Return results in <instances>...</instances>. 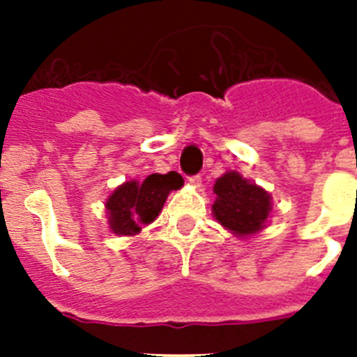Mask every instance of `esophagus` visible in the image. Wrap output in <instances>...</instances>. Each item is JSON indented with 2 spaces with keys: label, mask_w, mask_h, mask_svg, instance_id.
Here are the masks:
<instances>
[{
  "label": "esophagus",
  "mask_w": 357,
  "mask_h": 357,
  "mask_svg": "<svg viewBox=\"0 0 357 357\" xmlns=\"http://www.w3.org/2000/svg\"><path fill=\"white\" fill-rule=\"evenodd\" d=\"M189 184L193 185V188H202V176L200 175H195V176H189Z\"/></svg>",
  "instance_id": "obj_1"
}]
</instances>
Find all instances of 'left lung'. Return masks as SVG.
Listing matches in <instances>:
<instances>
[{
  "mask_svg": "<svg viewBox=\"0 0 357 357\" xmlns=\"http://www.w3.org/2000/svg\"><path fill=\"white\" fill-rule=\"evenodd\" d=\"M213 216L236 238H250L266 227L272 195L238 172H225L213 188Z\"/></svg>",
  "mask_w": 357,
  "mask_h": 357,
  "instance_id": "1",
  "label": "left lung"
}]
</instances>
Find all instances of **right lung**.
<instances>
[{"instance_id":"obj_1","label":"right lung","mask_w":357,"mask_h":357,"mask_svg":"<svg viewBox=\"0 0 357 357\" xmlns=\"http://www.w3.org/2000/svg\"><path fill=\"white\" fill-rule=\"evenodd\" d=\"M182 185L184 178L176 172H169L166 175L151 173L143 182H123L105 202L107 222L112 234H139L141 225L155 222L168 195Z\"/></svg>"}]
</instances>
